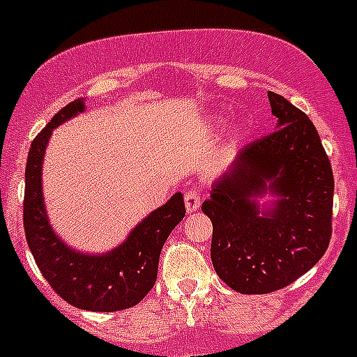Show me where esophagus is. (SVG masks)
Instances as JSON below:
<instances>
[{"label":"esophagus","mask_w":357,"mask_h":357,"mask_svg":"<svg viewBox=\"0 0 357 357\" xmlns=\"http://www.w3.org/2000/svg\"><path fill=\"white\" fill-rule=\"evenodd\" d=\"M184 202L188 213H195L200 207V193H198V189H188L184 195Z\"/></svg>","instance_id":"34e87169"}]
</instances>
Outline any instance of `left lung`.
Segmentation results:
<instances>
[{
	"label": "left lung",
	"mask_w": 357,
	"mask_h": 357,
	"mask_svg": "<svg viewBox=\"0 0 357 357\" xmlns=\"http://www.w3.org/2000/svg\"><path fill=\"white\" fill-rule=\"evenodd\" d=\"M268 100L277 130L243 146L202 204L213 222L214 270L247 295L295 282L321 259L333 234L334 176L320 135L284 96L270 91ZM266 190L281 200L259 217L253 198Z\"/></svg>",
	"instance_id": "left-lung-1"
}]
</instances>
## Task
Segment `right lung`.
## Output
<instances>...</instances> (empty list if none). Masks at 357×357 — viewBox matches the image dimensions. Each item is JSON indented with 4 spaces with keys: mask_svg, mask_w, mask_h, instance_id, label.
<instances>
[{
    "mask_svg": "<svg viewBox=\"0 0 357 357\" xmlns=\"http://www.w3.org/2000/svg\"><path fill=\"white\" fill-rule=\"evenodd\" d=\"M82 110L84 98L68 103L31 141L24 172L23 225L31 255L56 295L78 309L110 313L139 304L153 288L160 250L172 230L184 220L185 206L184 197L175 193L109 254L87 255L66 247L44 211L40 168L53 128Z\"/></svg>",
    "mask_w": 357,
    "mask_h": 357,
    "instance_id": "add662e5",
    "label": "right lung"
}]
</instances>
